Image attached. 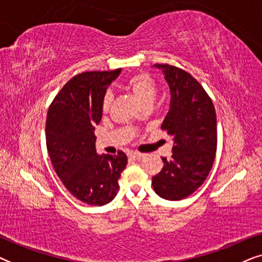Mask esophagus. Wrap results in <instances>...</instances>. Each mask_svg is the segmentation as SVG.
Listing matches in <instances>:
<instances>
[{
	"label": "esophagus",
	"instance_id": "esophagus-1",
	"mask_svg": "<svg viewBox=\"0 0 262 262\" xmlns=\"http://www.w3.org/2000/svg\"><path fill=\"white\" fill-rule=\"evenodd\" d=\"M128 157H130V159L139 161V160H142L143 157H144V154L138 152V151H130V152H128Z\"/></svg>",
	"mask_w": 262,
	"mask_h": 262
}]
</instances>
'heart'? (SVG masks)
Listing matches in <instances>:
<instances>
[{
  "instance_id": "heart-1",
  "label": "heart",
  "mask_w": 262,
  "mask_h": 262,
  "mask_svg": "<svg viewBox=\"0 0 262 262\" xmlns=\"http://www.w3.org/2000/svg\"><path fill=\"white\" fill-rule=\"evenodd\" d=\"M120 87L130 92L142 106L145 103H152L157 94L156 81L154 80L151 75L145 73V71H139V73L132 74L131 76L124 78ZM111 101H112V96L110 93H106L102 100L103 111L110 108Z\"/></svg>"
}]
</instances>
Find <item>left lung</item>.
Masks as SVG:
<instances>
[{"label":"left lung","instance_id":"obj_1","mask_svg":"<svg viewBox=\"0 0 262 262\" xmlns=\"http://www.w3.org/2000/svg\"><path fill=\"white\" fill-rule=\"evenodd\" d=\"M163 70L170 88V108L161 128L174 139L173 155L162 157L163 168L152 178L160 196L180 200L191 195L206 180L217 150V118L211 98L187 71L169 64Z\"/></svg>","mask_w":262,"mask_h":262}]
</instances>
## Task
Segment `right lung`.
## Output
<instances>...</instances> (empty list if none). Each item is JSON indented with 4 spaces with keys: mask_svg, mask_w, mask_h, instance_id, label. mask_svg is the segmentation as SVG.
Here are the masks:
<instances>
[{
    "mask_svg": "<svg viewBox=\"0 0 262 262\" xmlns=\"http://www.w3.org/2000/svg\"><path fill=\"white\" fill-rule=\"evenodd\" d=\"M121 69L75 75L55 96L46 117V148L66 188L88 205H105L119 189L127 157L98 155L94 126L101 120L102 100Z\"/></svg>",
    "mask_w": 262,
    "mask_h": 262,
    "instance_id": "add662e5",
    "label": "right lung"
}]
</instances>
